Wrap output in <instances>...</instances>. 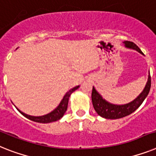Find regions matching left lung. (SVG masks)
<instances>
[{"label": "left lung", "mask_w": 156, "mask_h": 156, "mask_svg": "<svg viewBox=\"0 0 156 156\" xmlns=\"http://www.w3.org/2000/svg\"><path fill=\"white\" fill-rule=\"evenodd\" d=\"M124 46L127 48L134 49L144 55L142 51L140 49V48L136 45V44L131 41H124L123 42ZM151 88V76L150 72L148 73V78L147 81L146 85L142 91V92L132 102L125 104H113L108 102L106 100H104L102 96L96 90L95 87H92V101L93 104L94 109L97 114L103 118L109 119H120L123 117L132 114L142 104L144 100L146 99L149 93Z\"/></svg>", "instance_id": "8db88e82"}]
</instances>
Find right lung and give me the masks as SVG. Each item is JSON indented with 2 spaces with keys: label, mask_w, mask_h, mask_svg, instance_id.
<instances>
[{
  "label": "right lung",
  "mask_w": 156,
  "mask_h": 156,
  "mask_svg": "<svg viewBox=\"0 0 156 156\" xmlns=\"http://www.w3.org/2000/svg\"><path fill=\"white\" fill-rule=\"evenodd\" d=\"M80 87V86H76L73 88L70 89L68 92H66V94L64 95V97H63L62 100L60 101V103L59 104L56 108L54 109L53 111H52L51 112L48 113V114H46L44 115H41V116H33V115H27L25 113L22 112L21 111H20L17 108H16L19 112H20L24 117H26L30 120H33L34 122H37V123H51V122L56 121V120H59L63 117V115H64V113L67 111L68 108V104H69V97H70L71 94L73 93V92H75L76 90L78 89Z\"/></svg>",
  "instance_id": "add662e5"
}]
</instances>
